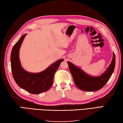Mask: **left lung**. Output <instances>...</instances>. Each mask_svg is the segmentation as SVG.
I'll list each match as a JSON object with an SVG mask.
<instances>
[{"label":"left lung","mask_w":123,"mask_h":123,"mask_svg":"<svg viewBox=\"0 0 123 123\" xmlns=\"http://www.w3.org/2000/svg\"><path fill=\"white\" fill-rule=\"evenodd\" d=\"M68 64L76 86L82 91L92 92L101 89L109 80L115 68V55L113 52L112 60L109 67L102 75L96 77L87 74L70 62H68Z\"/></svg>","instance_id":"1"}]
</instances>
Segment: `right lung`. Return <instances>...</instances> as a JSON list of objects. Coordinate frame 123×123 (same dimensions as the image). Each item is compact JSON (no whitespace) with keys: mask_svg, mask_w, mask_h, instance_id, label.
Instances as JSON below:
<instances>
[{"mask_svg":"<svg viewBox=\"0 0 123 123\" xmlns=\"http://www.w3.org/2000/svg\"><path fill=\"white\" fill-rule=\"evenodd\" d=\"M27 34L21 37L14 45L11 53V68L13 78L17 85L30 93L38 94L47 91L53 84V78L60 64L64 60L61 59L41 72L34 73L25 71L19 60V50Z\"/></svg>","mask_w":123,"mask_h":123,"instance_id":"obj_1","label":"right lung"}]
</instances>
